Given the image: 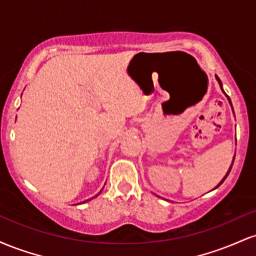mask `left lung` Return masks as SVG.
I'll use <instances>...</instances> for the list:
<instances>
[{
  "label": "left lung",
  "mask_w": 256,
  "mask_h": 256,
  "mask_svg": "<svg viewBox=\"0 0 256 256\" xmlns=\"http://www.w3.org/2000/svg\"><path fill=\"white\" fill-rule=\"evenodd\" d=\"M216 80H218V83H219V85H220V89H222V82H220V79H219L218 77H216ZM222 92H224V90H222ZM224 94H225V92H224ZM226 96H228V95H226ZM228 102H230V104H231L230 98H228ZM234 160H232V165H234ZM232 165L230 166V168H228V173H226V176H225V177H224V178H222V182H220V183H219L218 185H216V188H218V186H219V185H220V184H222V182H224V180H225V179H226V177H228V173H230V171H231V168H232Z\"/></svg>",
  "instance_id": "8db88e82"
}]
</instances>
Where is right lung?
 Segmentation results:
<instances>
[{"label":"right lung","mask_w":256,"mask_h":256,"mask_svg":"<svg viewBox=\"0 0 256 256\" xmlns=\"http://www.w3.org/2000/svg\"><path fill=\"white\" fill-rule=\"evenodd\" d=\"M96 196H98V195H96Z\"/></svg>","instance_id":"add662e5"}]
</instances>
